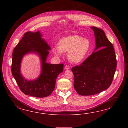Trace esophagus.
Returning a JSON list of instances; mask_svg holds the SVG:
<instances>
[{
    "label": "esophagus",
    "mask_w": 128,
    "mask_h": 128,
    "mask_svg": "<svg viewBox=\"0 0 128 128\" xmlns=\"http://www.w3.org/2000/svg\"><path fill=\"white\" fill-rule=\"evenodd\" d=\"M70 68V66H68V65H66V66H65V68H65V70H69Z\"/></svg>",
    "instance_id": "34e87169"
}]
</instances>
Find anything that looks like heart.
<instances>
[{
  "mask_svg": "<svg viewBox=\"0 0 128 128\" xmlns=\"http://www.w3.org/2000/svg\"><path fill=\"white\" fill-rule=\"evenodd\" d=\"M90 43L88 39L78 35H73L63 38L58 42V46L52 48L53 52L57 56H62L63 52H68L70 62L79 63L84 58L90 48Z\"/></svg>",
  "mask_w": 128,
  "mask_h": 128,
  "instance_id": "1",
  "label": "heart"
}]
</instances>
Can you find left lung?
Instances as JSON below:
<instances>
[{"label": "left lung", "instance_id": "1", "mask_svg": "<svg viewBox=\"0 0 128 128\" xmlns=\"http://www.w3.org/2000/svg\"><path fill=\"white\" fill-rule=\"evenodd\" d=\"M91 28L95 38L94 51L80 65L71 70L74 75V88L82 96L92 95L107 89L112 82L116 69L112 44L102 30L94 27Z\"/></svg>", "mask_w": 128, "mask_h": 128}]
</instances>
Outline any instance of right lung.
I'll list each match as a JSON object with an SVG mask.
<instances>
[{"instance_id": "add662e5", "label": "right lung", "mask_w": 128, "mask_h": 128, "mask_svg": "<svg viewBox=\"0 0 128 128\" xmlns=\"http://www.w3.org/2000/svg\"><path fill=\"white\" fill-rule=\"evenodd\" d=\"M39 31H28L14 48L12 61V75L20 90L26 95L36 98H44L50 95L54 90L56 80L63 70V64H51L46 63L50 47L41 38ZM34 52L38 54L42 60V71L36 80L28 81L20 73V62L26 53Z\"/></svg>"}]
</instances>
